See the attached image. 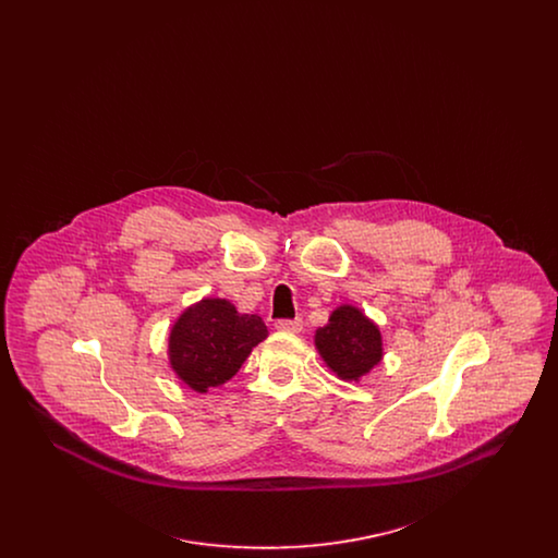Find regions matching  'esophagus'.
Masks as SVG:
<instances>
[{"label":"esophagus","instance_id":"esophagus-1","mask_svg":"<svg viewBox=\"0 0 558 558\" xmlns=\"http://www.w3.org/2000/svg\"><path fill=\"white\" fill-rule=\"evenodd\" d=\"M276 328L280 330V332H301L303 330V319L294 318V319H280V322H276Z\"/></svg>","mask_w":558,"mask_h":558}]
</instances>
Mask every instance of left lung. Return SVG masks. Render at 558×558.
Wrapping results in <instances>:
<instances>
[{
	"label": "left lung",
	"instance_id": "obj_1",
	"mask_svg": "<svg viewBox=\"0 0 558 558\" xmlns=\"http://www.w3.org/2000/svg\"><path fill=\"white\" fill-rule=\"evenodd\" d=\"M326 368L345 383H360L385 357L380 328L360 307L339 305L314 335Z\"/></svg>",
	"mask_w": 558,
	"mask_h": 558
}]
</instances>
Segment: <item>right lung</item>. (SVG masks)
Here are the masks:
<instances>
[{
	"mask_svg": "<svg viewBox=\"0 0 558 558\" xmlns=\"http://www.w3.org/2000/svg\"><path fill=\"white\" fill-rule=\"evenodd\" d=\"M267 335L257 314H240L228 299L203 296L169 330V368L192 391L207 393L226 385Z\"/></svg>",
	"mask_w": 558,
	"mask_h": 558,
	"instance_id": "1",
	"label": "right lung"
}]
</instances>
